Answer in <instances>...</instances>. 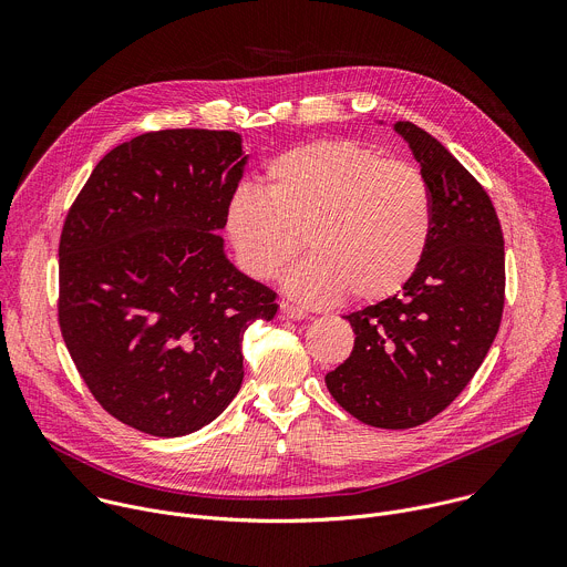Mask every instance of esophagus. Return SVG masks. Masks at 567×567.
I'll list each match as a JSON object with an SVG mask.
<instances>
[{"label": "esophagus", "mask_w": 567, "mask_h": 567, "mask_svg": "<svg viewBox=\"0 0 567 567\" xmlns=\"http://www.w3.org/2000/svg\"><path fill=\"white\" fill-rule=\"evenodd\" d=\"M280 313H282V318H291V320H300V318L307 316L302 307H296V305L285 302V300L280 302Z\"/></svg>", "instance_id": "esophagus-1"}]
</instances>
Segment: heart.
<instances>
[{
  "instance_id": "1",
  "label": "heart",
  "mask_w": 567,
  "mask_h": 567,
  "mask_svg": "<svg viewBox=\"0 0 567 567\" xmlns=\"http://www.w3.org/2000/svg\"><path fill=\"white\" fill-rule=\"evenodd\" d=\"M237 260L256 280L285 276L307 305L383 300L417 274L433 235V193L420 168L348 138L289 147L265 168V193L239 186L226 208Z\"/></svg>"
}]
</instances>
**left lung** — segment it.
<instances>
[{"mask_svg": "<svg viewBox=\"0 0 567 567\" xmlns=\"http://www.w3.org/2000/svg\"><path fill=\"white\" fill-rule=\"evenodd\" d=\"M394 130L431 186L433 235L401 293L343 316L354 348L326 377L343 411L392 431L451 406L487 357L505 307V239L487 190L415 123Z\"/></svg>", "mask_w": 567, "mask_h": 567, "instance_id": "obj_1", "label": "left lung"}]
</instances>
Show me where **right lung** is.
<instances>
[{"label":"right lung","mask_w":567,"mask_h":567,"mask_svg":"<svg viewBox=\"0 0 567 567\" xmlns=\"http://www.w3.org/2000/svg\"><path fill=\"white\" fill-rule=\"evenodd\" d=\"M245 161L237 132H147L99 161L64 217V346L101 406L141 433L210 424L245 377V332L276 316V291L239 274L217 233Z\"/></svg>","instance_id":"obj_1"}]
</instances>
